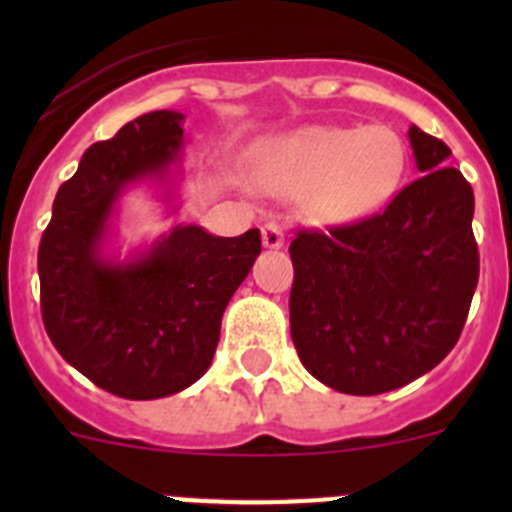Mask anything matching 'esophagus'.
Masks as SVG:
<instances>
[{"instance_id": "esophagus-1", "label": "esophagus", "mask_w": 512, "mask_h": 512, "mask_svg": "<svg viewBox=\"0 0 512 512\" xmlns=\"http://www.w3.org/2000/svg\"><path fill=\"white\" fill-rule=\"evenodd\" d=\"M262 245H265L267 250H280V247L285 245V232H282V227L275 223H267L262 227Z\"/></svg>"}]
</instances>
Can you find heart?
I'll return each mask as SVG.
<instances>
[{"label":"heart","mask_w":512,"mask_h":512,"mask_svg":"<svg viewBox=\"0 0 512 512\" xmlns=\"http://www.w3.org/2000/svg\"><path fill=\"white\" fill-rule=\"evenodd\" d=\"M404 173V141L381 123L297 128L262 143L252 160L257 188L282 198L304 193V208L322 223H354L379 213Z\"/></svg>","instance_id":"b5f03b06"}]
</instances>
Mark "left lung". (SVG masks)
Here are the masks:
<instances>
[{
    "label": "left lung",
    "mask_w": 512,
    "mask_h": 512,
    "mask_svg": "<svg viewBox=\"0 0 512 512\" xmlns=\"http://www.w3.org/2000/svg\"><path fill=\"white\" fill-rule=\"evenodd\" d=\"M421 178L384 213L299 232L289 327L304 369L352 396L394 391L456 347L478 285L473 188L451 148L409 128Z\"/></svg>",
    "instance_id": "obj_1"
}]
</instances>
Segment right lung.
<instances>
[{
    "instance_id": "right-lung-1",
    "label": "right lung",
    "mask_w": 512,
    "mask_h": 512,
    "mask_svg": "<svg viewBox=\"0 0 512 512\" xmlns=\"http://www.w3.org/2000/svg\"><path fill=\"white\" fill-rule=\"evenodd\" d=\"M183 121L151 111L94 143L59 188L41 235V317L56 352L108 394L151 401L188 389L213 364L223 312L262 250L260 230L220 237L175 225L121 255V198L153 188L180 210Z\"/></svg>"
}]
</instances>
